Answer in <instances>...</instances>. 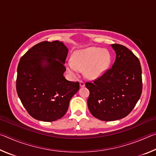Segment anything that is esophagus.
Segmentation results:
<instances>
[{
	"instance_id": "34e87169",
	"label": "esophagus",
	"mask_w": 156,
	"mask_h": 156,
	"mask_svg": "<svg viewBox=\"0 0 156 156\" xmlns=\"http://www.w3.org/2000/svg\"><path fill=\"white\" fill-rule=\"evenodd\" d=\"M80 86L81 87H84L85 86V83H84L83 81H80Z\"/></svg>"
}]
</instances>
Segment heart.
I'll return each instance as SVG.
<instances>
[{
	"label": "heart",
	"instance_id": "obj_1",
	"mask_svg": "<svg viewBox=\"0 0 156 156\" xmlns=\"http://www.w3.org/2000/svg\"><path fill=\"white\" fill-rule=\"evenodd\" d=\"M111 61L112 57L107 50L90 47L75 51L73 61H67L66 68L70 74L74 76L78 74L79 71L85 70L86 77L94 80L107 72Z\"/></svg>",
	"mask_w": 156,
	"mask_h": 156
}]
</instances>
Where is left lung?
Returning <instances> with one entry per match:
<instances>
[{"label":"left lung","instance_id":"1","mask_svg":"<svg viewBox=\"0 0 156 156\" xmlns=\"http://www.w3.org/2000/svg\"><path fill=\"white\" fill-rule=\"evenodd\" d=\"M116 54L112 67L94 81L87 105L95 118L113 121L126 117L136 106L142 90L140 62L133 53L119 44H111Z\"/></svg>","mask_w":156,"mask_h":156}]
</instances>
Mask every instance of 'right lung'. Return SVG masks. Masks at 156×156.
I'll return each instance as SVG.
<instances>
[{"mask_svg": "<svg viewBox=\"0 0 156 156\" xmlns=\"http://www.w3.org/2000/svg\"><path fill=\"white\" fill-rule=\"evenodd\" d=\"M68 49L62 42L43 41L21 57L17 69L16 91L31 117L52 122L65 115L69 101L79 90L78 82L63 74Z\"/></svg>", "mask_w": 156, "mask_h": 156, "instance_id": "right-lung-1", "label": "right lung"}]
</instances>
